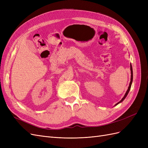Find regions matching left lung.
<instances>
[{"label":"left lung","instance_id":"obj_1","mask_svg":"<svg viewBox=\"0 0 148 148\" xmlns=\"http://www.w3.org/2000/svg\"><path fill=\"white\" fill-rule=\"evenodd\" d=\"M130 70H131V79H130V84H129V86H128V89H127V92H126V93H125V96H123V97L122 98V99H121V101H120V102H119L118 103H117V104H115V106H117V104H119V103H120V102H122L125 99V97H126L127 96V95H128V92H129V91H130V88H131V86H132V82H133V69H132V64H130Z\"/></svg>","mask_w":148,"mask_h":148}]
</instances>
